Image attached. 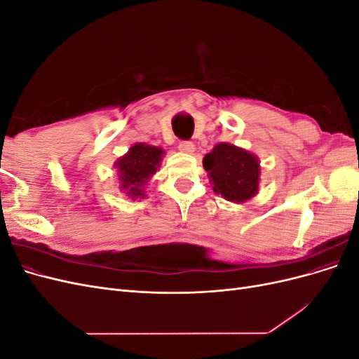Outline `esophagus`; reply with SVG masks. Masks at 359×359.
Returning <instances> with one entry per match:
<instances>
[{
	"instance_id": "esophagus-1",
	"label": "esophagus",
	"mask_w": 359,
	"mask_h": 359,
	"mask_svg": "<svg viewBox=\"0 0 359 359\" xmlns=\"http://www.w3.org/2000/svg\"><path fill=\"white\" fill-rule=\"evenodd\" d=\"M180 151L186 154H193L194 145H193V142H190V140H182V142H180Z\"/></svg>"
}]
</instances>
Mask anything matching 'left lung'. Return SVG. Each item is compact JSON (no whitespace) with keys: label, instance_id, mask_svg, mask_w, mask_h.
<instances>
[{"label":"left lung","instance_id":"1","mask_svg":"<svg viewBox=\"0 0 359 359\" xmlns=\"http://www.w3.org/2000/svg\"><path fill=\"white\" fill-rule=\"evenodd\" d=\"M212 189L231 202L243 203L252 199L259 189V158L248 151L231 144H217L203 157Z\"/></svg>","mask_w":359,"mask_h":359}]
</instances>
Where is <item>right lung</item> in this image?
<instances>
[{
  "label": "right lung",
  "instance_id": "add662e5",
  "mask_svg": "<svg viewBox=\"0 0 359 359\" xmlns=\"http://www.w3.org/2000/svg\"><path fill=\"white\" fill-rule=\"evenodd\" d=\"M165 151L147 144H135L128 153L115 161L118 169L119 190H124L132 199H144V187L157 172Z\"/></svg>",
  "mask_w": 359,
  "mask_h": 359
}]
</instances>
